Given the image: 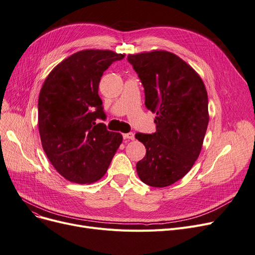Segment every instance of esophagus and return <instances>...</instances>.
<instances>
[{"label": "esophagus", "mask_w": 255, "mask_h": 255, "mask_svg": "<svg viewBox=\"0 0 255 255\" xmlns=\"http://www.w3.org/2000/svg\"><path fill=\"white\" fill-rule=\"evenodd\" d=\"M123 137H124V139H131V140H133L135 137H134V134L132 133V132H129V133H125V134H123Z\"/></svg>", "instance_id": "1"}]
</instances>
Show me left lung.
I'll return each instance as SVG.
<instances>
[{"mask_svg": "<svg viewBox=\"0 0 255 255\" xmlns=\"http://www.w3.org/2000/svg\"><path fill=\"white\" fill-rule=\"evenodd\" d=\"M127 60L143 86L146 107L156 114V132L135 134L147 150L137 175L150 186H169L200 154L208 125L205 86L191 65L167 51L128 55Z\"/></svg>", "mask_w": 255, "mask_h": 255, "instance_id": "obj_1", "label": "left lung"}]
</instances>
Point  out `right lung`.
<instances>
[{"label": "right lung", "instance_id": "right-lung-1", "mask_svg": "<svg viewBox=\"0 0 255 255\" xmlns=\"http://www.w3.org/2000/svg\"><path fill=\"white\" fill-rule=\"evenodd\" d=\"M123 54L77 52L55 66L38 98V130L43 151L62 177L92 183L104 176L123 137L110 132L98 95L103 73Z\"/></svg>", "mask_w": 255, "mask_h": 255}]
</instances>
